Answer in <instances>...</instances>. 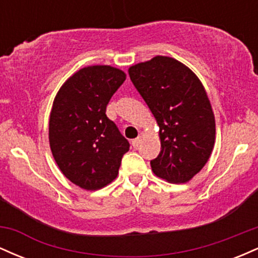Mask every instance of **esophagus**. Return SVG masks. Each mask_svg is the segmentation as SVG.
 Instances as JSON below:
<instances>
[{"mask_svg":"<svg viewBox=\"0 0 258 258\" xmlns=\"http://www.w3.org/2000/svg\"><path fill=\"white\" fill-rule=\"evenodd\" d=\"M142 138H143V135L141 133V135H139L137 138L133 139V141H132V147L133 148H138V146L141 144V142H142Z\"/></svg>","mask_w":258,"mask_h":258,"instance_id":"esophagus-1","label":"esophagus"}]
</instances>
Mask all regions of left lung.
I'll return each mask as SVG.
<instances>
[{"mask_svg":"<svg viewBox=\"0 0 258 258\" xmlns=\"http://www.w3.org/2000/svg\"><path fill=\"white\" fill-rule=\"evenodd\" d=\"M128 74L160 127L161 152L150 161L153 172L171 183L188 182L205 166L215 144L205 88L184 64L162 55L133 65Z\"/></svg>","mask_w":258,"mask_h":258,"instance_id":"1","label":"left lung"}]
</instances>
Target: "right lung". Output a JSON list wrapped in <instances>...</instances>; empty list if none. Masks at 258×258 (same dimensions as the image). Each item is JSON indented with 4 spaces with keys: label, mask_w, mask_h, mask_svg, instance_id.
I'll return each instance as SVG.
<instances>
[{
    "label": "right lung",
    "mask_w": 258,
    "mask_h": 258,
    "mask_svg": "<svg viewBox=\"0 0 258 258\" xmlns=\"http://www.w3.org/2000/svg\"><path fill=\"white\" fill-rule=\"evenodd\" d=\"M126 80L109 65L79 70L53 102L49 146L58 167L74 184L97 190L116 178L128 141L106 116V105Z\"/></svg>",
    "instance_id": "right-lung-1"
}]
</instances>
